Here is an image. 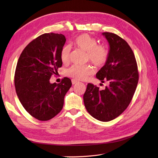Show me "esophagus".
Segmentation results:
<instances>
[{
  "instance_id": "1",
  "label": "esophagus",
  "mask_w": 158,
  "mask_h": 158,
  "mask_svg": "<svg viewBox=\"0 0 158 158\" xmlns=\"http://www.w3.org/2000/svg\"><path fill=\"white\" fill-rule=\"evenodd\" d=\"M78 82V81H77V80H76L74 79L72 80V84H77Z\"/></svg>"
}]
</instances>
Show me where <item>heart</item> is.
<instances>
[{"instance_id": "b5f03b06", "label": "heart", "mask_w": 158, "mask_h": 158, "mask_svg": "<svg viewBox=\"0 0 158 158\" xmlns=\"http://www.w3.org/2000/svg\"><path fill=\"white\" fill-rule=\"evenodd\" d=\"M73 44L78 49L86 52V59L92 63L95 67L102 68L107 63L109 52L107 47L102 44H97L94 37L87 33L76 37ZM60 60L63 64H68L70 59V48L64 46L60 51ZM93 69L89 65H73L66 71V76L76 80H83L93 73Z\"/></svg>"}]
</instances>
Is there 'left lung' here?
Here are the masks:
<instances>
[{
	"label": "left lung",
	"mask_w": 158,
	"mask_h": 158,
	"mask_svg": "<svg viewBox=\"0 0 158 158\" xmlns=\"http://www.w3.org/2000/svg\"><path fill=\"white\" fill-rule=\"evenodd\" d=\"M103 35L109 44V56L96 78L103 83L107 81L109 85L100 90L97 85L88 83L84 102L89 114L107 122L118 117L130 104L139 74L135 56L128 43L113 33L104 32Z\"/></svg>",
	"instance_id": "1"
}]
</instances>
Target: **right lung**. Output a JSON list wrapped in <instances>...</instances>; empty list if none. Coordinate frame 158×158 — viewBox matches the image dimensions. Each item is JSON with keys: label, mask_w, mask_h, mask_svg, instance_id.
Wrapping results in <instances>:
<instances>
[{"label": "right lung", "mask_w": 158, "mask_h": 158, "mask_svg": "<svg viewBox=\"0 0 158 158\" xmlns=\"http://www.w3.org/2000/svg\"><path fill=\"white\" fill-rule=\"evenodd\" d=\"M65 42L63 34L44 33L25 47L18 60L14 74L17 95L26 111L40 121H49L60 112L72 85L67 77L59 84L49 82L63 64L60 54Z\"/></svg>", "instance_id": "add662e5"}]
</instances>
